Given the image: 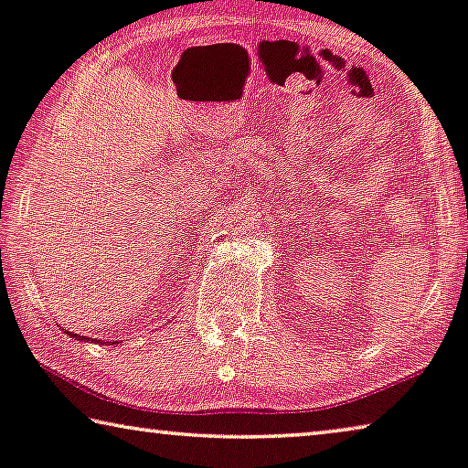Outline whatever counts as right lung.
I'll use <instances>...</instances> for the list:
<instances>
[{
	"instance_id": "obj_1",
	"label": "right lung",
	"mask_w": 468,
	"mask_h": 468,
	"mask_svg": "<svg viewBox=\"0 0 468 468\" xmlns=\"http://www.w3.org/2000/svg\"><path fill=\"white\" fill-rule=\"evenodd\" d=\"M73 336H75V338H80V340H88L86 336H80V334H73Z\"/></svg>"
}]
</instances>
